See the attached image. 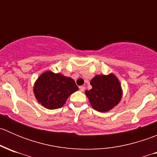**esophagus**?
Wrapping results in <instances>:
<instances>
[{"label":"esophagus","instance_id":"obj_1","mask_svg":"<svg viewBox=\"0 0 157 157\" xmlns=\"http://www.w3.org/2000/svg\"><path fill=\"white\" fill-rule=\"evenodd\" d=\"M80 90L81 92H83L85 90V87L84 86H80Z\"/></svg>","mask_w":157,"mask_h":157}]
</instances>
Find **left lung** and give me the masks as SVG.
Returning <instances> with one entry per match:
<instances>
[{
  "label": "left lung",
  "instance_id": "8db88e82",
  "mask_svg": "<svg viewBox=\"0 0 157 157\" xmlns=\"http://www.w3.org/2000/svg\"><path fill=\"white\" fill-rule=\"evenodd\" d=\"M92 89L86 90L92 107L100 112H106L118 105L122 96L121 84L116 76L96 75L90 81Z\"/></svg>",
  "mask_w": 157,
  "mask_h": 157
}]
</instances>
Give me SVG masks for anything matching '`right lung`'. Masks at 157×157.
Instances as JSON below:
<instances>
[{"label": "right lung", "instance_id": "obj_1", "mask_svg": "<svg viewBox=\"0 0 157 157\" xmlns=\"http://www.w3.org/2000/svg\"><path fill=\"white\" fill-rule=\"evenodd\" d=\"M78 90L75 81L71 77L61 74H55L52 71H46L41 74L33 87L38 102L48 109L62 107L67 98Z\"/></svg>", "mask_w": 157, "mask_h": 157}]
</instances>
